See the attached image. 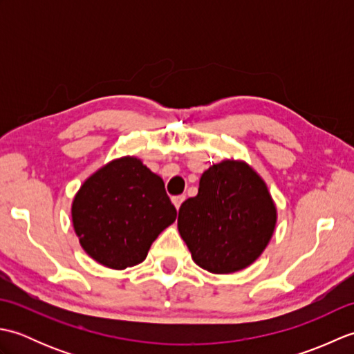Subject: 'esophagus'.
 <instances>
[{"mask_svg":"<svg viewBox=\"0 0 354 354\" xmlns=\"http://www.w3.org/2000/svg\"><path fill=\"white\" fill-rule=\"evenodd\" d=\"M185 201V196L184 194H181V196H175V198H171V202H173V205L176 207V209H179V207L183 205V202Z\"/></svg>","mask_w":354,"mask_h":354,"instance_id":"obj_1","label":"esophagus"}]
</instances>
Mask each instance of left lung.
<instances>
[{"label": "left lung", "mask_w": 354, "mask_h": 354, "mask_svg": "<svg viewBox=\"0 0 354 354\" xmlns=\"http://www.w3.org/2000/svg\"><path fill=\"white\" fill-rule=\"evenodd\" d=\"M277 208L265 181L243 161L225 160L202 173L199 190L179 208L178 230L198 266L232 274L265 251Z\"/></svg>", "instance_id": "8db88e82"}]
</instances>
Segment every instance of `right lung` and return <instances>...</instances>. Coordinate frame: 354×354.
<instances>
[{"label": "right lung", "mask_w": 354, "mask_h": 354, "mask_svg": "<svg viewBox=\"0 0 354 354\" xmlns=\"http://www.w3.org/2000/svg\"><path fill=\"white\" fill-rule=\"evenodd\" d=\"M71 217L89 257L122 270L147 257L153 240L175 222L176 208L160 176L138 158L123 156L82 184Z\"/></svg>", "instance_id": "add662e5"}]
</instances>
